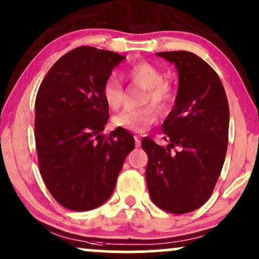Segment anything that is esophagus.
I'll return each mask as SVG.
<instances>
[{"label": "esophagus", "instance_id": "obj_1", "mask_svg": "<svg viewBox=\"0 0 259 259\" xmlns=\"http://www.w3.org/2000/svg\"><path fill=\"white\" fill-rule=\"evenodd\" d=\"M134 139H135V146L140 147V145H141V140H140V136L135 135V136H134Z\"/></svg>", "mask_w": 259, "mask_h": 259}]
</instances>
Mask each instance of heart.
I'll return each instance as SVG.
<instances>
[{"mask_svg":"<svg viewBox=\"0 0 259 259\" xmlns=\"http://www.w3.org/2000/svg\"><path fill=\"white\" fill-rule=\"evenodd\" d=\"M134 84L146 90L144 102H152L135 109H124L113 117V125L129 132L141 133L152 125L158 117V108H165L174 97V86L164 79L163 70L150 62H139L130 67L126 72ZM103 97L111 109H118L123 103V88L119 79L112 75L103 85Z\"/></svg>","mask_w":259,"mask_h":259,"instance_id":"b5f03b06","label":"heart"}]
</instances>
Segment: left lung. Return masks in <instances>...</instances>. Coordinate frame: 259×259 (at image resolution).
<instances>
[{"mask_svg":"<svg viewBox=\"0 0 259 259\" xmlns=\"http://www.w3.org/2000/svg\"><path fill=\"white\" fill-rule=\"evenodd\" d=\"M175 64L179 89L174 108L162 124L168 146L144 138L151 200L174 214L192 212L212 195L225 160L229 105L218 74L187 51L157 53Z\"/></svg>","mask_w":259,"mask_h":259,"instance_id":"1","label":"left lung"}]
</instances>
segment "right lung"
Segmentation results:
<instances>
[{
	"label": "right lung",
	"instance_id": "obj_1",
	"mask_svg": "<svg viewBox=\"0 0 259 259\" xmlns=\"http://www.w3.org/2000/svg\"><path fill=\"white\" fill-rule=\"evenodd\" d=\"M125 57L80 46L52 65L35 100L38 168L61 206L85 212L108 200L135 147L125 129L102 134L109 118L103 85Z\"/></svg>",
	"mask_w": 259,
	"mask_h": 259
}]
</instances>
